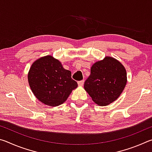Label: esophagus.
Segmentation results:
<instances>
[{
	"instance_id": "esophagus-1",
	"label": "esophagus",
	"mask_w": 152,
	"mask_h": 152,
	"mask_svg": "<svg viewBox=\"0 0 152 152\" xmlns=\"http://www.w3.org/2000/svg\"><path fill=\"white\" fill-rule=\"evenodd\" d=\"M84 80H80V81L78 82V84L79 86H83L84 85Z\"/></svg>"
}]
</instances>
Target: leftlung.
Instances as JSON below:
<instances>
[{"label": "left lung", "instance_id": "1", "mask_svg": "<svg viewBox=\"0 0 152 152\" xmlns=\"http://www.w3.org/2000/svg\"><path fill=\"white\" fill-rule=\"evenodd\" d=\"M126 83L124 66L115 59L106 57L91 67V75L84 86L95 103L107 106L117 99Z\"/></svg>", "mask_w": 152, "mask_h": 152}]
</instances>
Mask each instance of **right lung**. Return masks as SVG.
Returning a JSON list of instances; mask_svg holds the SVG:
<instances>
[{"label":"right lung","mask_w":152,"mask_h":152,"mask_svg":"<svg viewBox=\"0 0 152 152\" xmlns=\"http://www.w3.org/2000/svg\"><path fill=\"white\" fill-rule=\"evenodd\" d=\"M28 80L37 99L51 107L62 104L78 86L72 78L71 72L64 69L60 61L51 56L39 58L32 64Z\"/></svg>","instance_id":"right-lung-1"}]
</instances>
